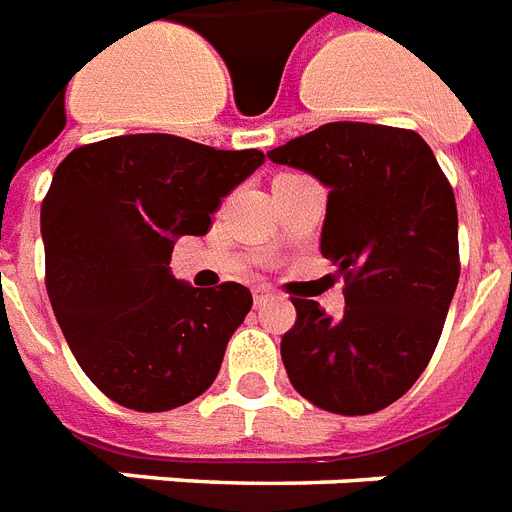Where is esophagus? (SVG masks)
<instances>
[{
  "label": "esophagus",
  "mask_w": 512,
  "mask_h": 512,
  "mask_svg": "<svg viewBox=\"0 0 512 512\" xmlns=\"http://www.w3.org/2000/svg\"><path fill=\"white\" fill-rule=\"evenodd\" d=\"M275 298V290L267 288V285H259V288H253V301H256V306L267 304V301H272Z\"/></svg>",
  "instance_id": "obj_1"
}]
</instances>
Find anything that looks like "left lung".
<instances>
[{
  "label": "left lung",
  "instance_id": "left-lung-1",
  "mask_svg": "<svg viewBox=\"0 0 512 512\" xmlns=\"http://www.w3.org/2000/svg\"><path fill=\"white\" fill-rule=\"evenodd\" d=\"M327 187L320 251L346 282V309L290 298L282 365L298 394L335 415H370L431 362L460 280L457 206L418 132L335 121L267 153Z\"/></svg>",
  "mask_w": 512,
  "mask_h": 512
}]
</instances>
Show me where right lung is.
I'll return each instance as SVG.
<instances>
[{
  "mask_svg": "<svg viewBox=\"0 0 512 512\" xmlns=\"http://www.w3.org/2000/svg\"><path fill=\"white\" fill-rule=\"evenodd\" d=\"M264 163L174 134L76 147L42 203L47 293L87 378L113 402L166 412L206 391L251 312L240 282L192 288L171 275L182 235H206L222 198Z\"/></svg>",
  "mask_w": 512,
  "mask_h": 512,
  "instance_id": "add662e5",
  "label": "right lung"
}]
</instances>
